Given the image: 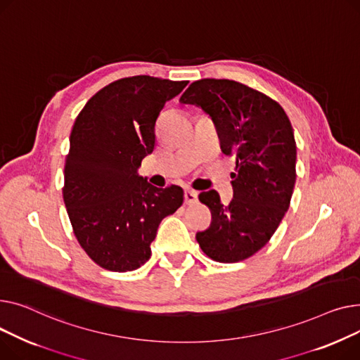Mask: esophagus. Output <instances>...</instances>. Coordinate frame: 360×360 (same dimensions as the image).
I'll use <instances>...</instances> for the list:
<instances>
[{
    "mask_svg": "<svg viewBox=\"0 0 360 360\" xmlns=\"http://www.w3.org/2000/svg\"><path fill=\"white\" fill-rule=\"evenodd\" d=\"M184 202L187 205H193L198 202V192H195V190H186L184 192Z\"/></svg>",
    "mask_w": 360,
    "mask_h": 360,
    "instance_id": "1",
    "label": "esophagus"
}]
</instances>
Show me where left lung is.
<instances>
[{"mask_svg": "<svg viewBox=\"0 0 360 360\" xmlns=\"http://www.w3.org/2000/svg\"><path fill=\"white\" fill-rule=\"evenodd\" d=\"M180 101L200 108L215 124L222 153L237 158L229 205L215 190L199 195L214 221L198 232V243L221 263L248 259L267 244L289 207L297 179L290 122L276 101L231 79L195 81Z\"/></svg>", "mask_w": 360, "mask_h": 360, "instance_id": "1", "label": "left lung"}]
</instances>
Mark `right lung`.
Returning <instances> with one entry per match:
<instances>
[{"label":"right lung","instance_id":"right-lung-1","mask_svg":"<svg viewBox=\"0 0 360 360\" xmlns=\"http://www.w3.org/2000/svg\"><path fill=\"white\" fill-rule=\"evenodd\" d=\"M186 86L122 78L93 96L74 123L63 202L79 245L103 269L131 271L146 263L160 222L183 205L181 187L158 188L138 170L154 151L164 104Z\"/></svg>","mask_w":360,"mask_h":360}]
</instances>
